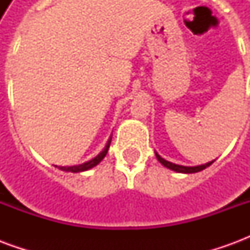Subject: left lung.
<instances>
[{
    "mask_svg": "<svg viewBox=\"0 0 250 250\" xmlns=\"http://www.w3.org/2000/svg\"><path fill=\"white\" fill-rule=\"evenodd\" d=\"M155 157L159 162L162 163L165 167L170 168V170H173V171H177V173H184V174H193V173H198V171H202L204 168L209 167L211 163L214 162V161H211V162L205 163V165H199V166H182V165H175V163H171L166 161V159H163L158 152H155Z\"/></svg>",
    "mask_w": 250,
    "mask_h": 250,
    "instance_id": "1",
    "label": "left lung"
}]
</instances>
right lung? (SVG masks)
Instances as JSON below:
<instances>
[{
    "mask_svg": "<svg viewBox=\"0 0 250 250\" xmlns=\"http://www.w3.org/2000/svg\"><path fill=\"white\" fill-rule=\"evenodd\" d=\"M111 139H112V135L109 136L108 142H107V145H105V147H104L103 150L99 152L96 157L92 158V159H89V161L82 163V165H77V166H59V168H60V170H62V171H71V173H83V171L91 170V168L95 167V166H98L99 163L103 161V158L107 155V151H108L109 145H111Z\"/></svg>",
    "mask_w": 250,
    "mask_h": 250,
    "instance_id": "1",
    "label": "right lung"
}]
</instances>
